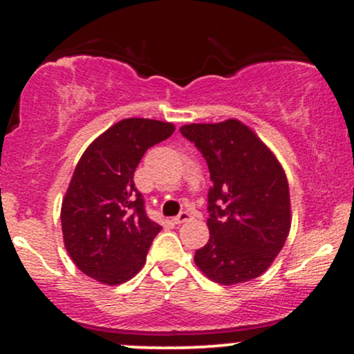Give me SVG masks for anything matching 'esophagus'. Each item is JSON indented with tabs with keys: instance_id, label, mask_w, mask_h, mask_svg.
Instances as JSON below:
<instances>
[{
	"instance_id": "1",
	"label": "esophagus",
	"mask_w": 354,
	"mask_h": 354,
	"mask_svg": "<svg viewBox=\"0 0 354 354\" xmlns=\"http://www.w3.org/2000/svg\"><path fill=\"white\" fill-rule=\"evenodd\" d=\"M189 219H191V214L188 213V211H181L178 216L173 218V223H174V225H181V223L189 221Z\"/></svg>"
}]
</instances>
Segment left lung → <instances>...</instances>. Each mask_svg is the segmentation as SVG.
Here are the masks:
<instances>
[{
  "mask_svg": "<svg viewBox=\"0 0 354 354\" xmlns=\"http://www.w3.org/2000/svg\"><path fill=\"white\" fill-rule=\"evenodd\" d=\"M213 181L208 191L209 241L194 263L219 284L261 276L274 261L291 226L290 188L274 154L238 120L186 124Z\"/></svg>",
  "mask_w": 354,
  "mask_h": 354,
  "instance_id": "8db88e82",
  "label": "left lung"
}]
</instances>
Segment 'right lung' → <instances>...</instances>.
<instances>
[{
	"label": "right lung",
	"mask_w": 354,
	"mask_h": 354,
	"mask_svg": "<svg viewBox=\"0 0 354 354\" xmlns=\"http://www.w3.org/2000/svg\"><path fill=\"white\" fill-rule=\"evenodd\" d=\"M173 131L171 123L128 118L80 158L61 205V228L71 259L89 278L115 286L143 268L161 226L146 214L133 176L146 149Z\"/></svg>",
	"instance_id": "1"
}]
</instances>
